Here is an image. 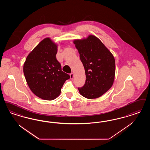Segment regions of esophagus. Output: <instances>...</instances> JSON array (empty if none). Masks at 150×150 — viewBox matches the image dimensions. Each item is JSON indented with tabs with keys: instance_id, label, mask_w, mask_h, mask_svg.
<instances>
[{
	"instance_id": "esophagus-1",
	"label": "esophagus",
	"mask_w": 150,
	"mask_h": 150,
	"mask_svg": "<svg viewBox=\"0 0 150 150\" xmlns=\"http://www.w3.org/2000/svg\"><path fill=\"white\" fill-rule=\"evenodd\" d=\"M70 76L71 79H72L73 78H74V74H73V73H71V74H70Z\"/></svg>"
}]
</instances>
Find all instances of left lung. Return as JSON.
<instances>
[{
    "mask_svg": "<svg viewBox=\"0 0 150 150\" xmlns=\"http://www.w3.org/2000/svg\"><path fill=\"white\" fill-rule=\"evenodd\" d=\"M73 43L80 54L86 78L84 86L78 88V90L82 96L87 99L98 98L105 93L114 83V56L94 35L74 40Z\"/></svg>",
    "mask_w": 150,
    "mask_h": 150,
    "instance_id": "left-lung-1",
    "label": "left lung"
}]
</instances>
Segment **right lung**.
I'll list each match as a JSON object with an SVG mask.
<instances>
[{
	"label": "right lung",
	"instance_id": "obj_1",
	"mask_svg": "<svg viewBox=\"0 0 150 150\" xmlns=\"http://www.w3.org/2000/svg\"><path fill=\"white\" fill-rule=\"evenodd\" d=\"M58 45L47 37L27 56L23 65L27 83L32 92L43 100H52L60 96L69 74L61 70L56 59Z\"/></svg>",
	"mask_w": 150,
	"mask_h": 150
}]
</instances>
